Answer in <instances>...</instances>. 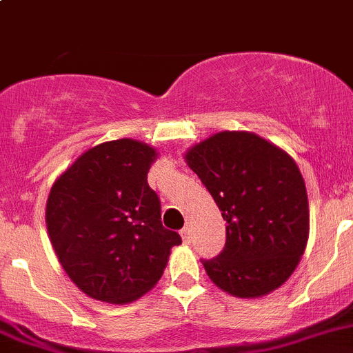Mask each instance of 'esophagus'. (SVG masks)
<instances>
[{
    "label": "esophagus",
    "instance_id": "obj_1",
    "mask_svg": "<svg viewBox=\"0 0 353 353\" xmlns=\"http://www.w3.org/2000/svg\"><path fill=\"white\" fill-rule=\"evenodd\" d=\"M181 237H183V241L184 243H190L191 241V230H190V227H184V229H181Z\"/></svg>",
    "mask_w": 353,
    "mask_h": 353
}]
</instances>
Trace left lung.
<instances>
[{
	"label": "left lung",
	"mask_w": 353,
	"mask_h": 353,
	"mask_svg": "<svg viewBox=\"0 0 353 353\" xmlns=\"http://www.w3.org/2000/svg\"><path fill=\"white\" fill-rule=\"evenodd\" d=\"M184 159L227 222L223 251L203 259L210 280L243 299L285 283L309 236L307 193L294 159L248 131L213 134Z\"/></svg>",
	"instance_id": "8db88e82"
}]
</instances>
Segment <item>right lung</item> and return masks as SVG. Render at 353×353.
Returning a JSON list of instances; mask_svg holds the SVG:
<instances>
[{"instance_id": "1", "label": "right lung", "mask_w": 353, "mask_h": 353, "mask_svg": "<svg viewBox=\"0 0 353 353\" xmlns=\"http://www.w3.org/2000/svg\"><path fill=\"white\" fill-rule=\"evenodd\" d=\"M157 150L123 138L81 154L46 205L49 239L66 275L97 301L128 304L155 287L181 236L160 220L147 174Z\"/></svg>"}]
</instances>
